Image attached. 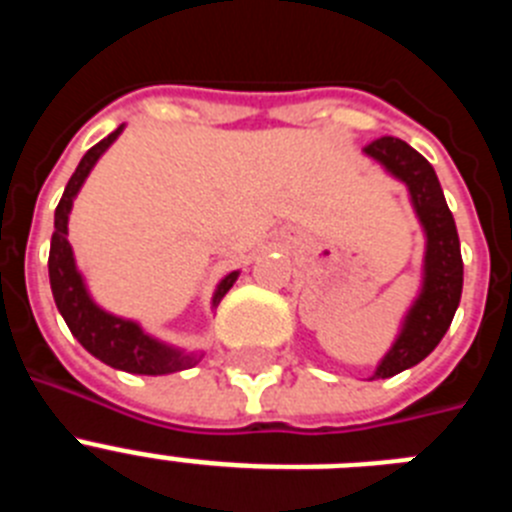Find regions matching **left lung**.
<instances>
[{"mask_svg": "<svg viewBox=\"0 0 512 512\" xmlns=\"http://www.w3.org/2000/svg\"><path fill=\"white\" fill-rule=\"evenodd\" d=\"M369 158L400 179L410 192V202L425 233L423 284L420 295L402 320L392 348L379 361L372 379H387L420 364L446 336L461 300L464 264L459 233L433 166L405 140L384 135L364 148Z\"/></svg>", "mask_w": 512, "mask_h": 512, "instance_id": "8db88e82", "label": "left lung"}]
</instances>
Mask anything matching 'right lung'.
<instances>
[{
  "mask_svg": "<svg viewBox=\"0 0 512 512\" xmlns=\"http://www.w3.org/2000/svg\"><path fill=\"white\" fill-rule=\"evenodd\" d=\"M125 125L110 133L104 140H99L97 146L89 148L84 158L79 161L76 171L71 174L69 184L63 189V197L56 207V220H53V238H51V256H48V277H51L53 300H56L58 312L63 315L69 330L74 333L76 341L87 348L89 354L97 356L112 369L128 374H148V377H158V374H174L194 366L202 356L187 354L182 348H174L169 343L158 341V338L148 336L146 330L140 328L135 320L120 318L112 312L102 310L97 302L89 295L87 284L81 271L76 269L74 251L69 243V215L74 207L76 194H79L81 184L87 182L89 171L99 161L107 148L117 140ZM241 271H230L223 282L217 284L215 295H212V307L220 305L228 289L233 287Z\"/></svg>",
  "mask_w": 512,
  "mask_h": 512,
  "instance_id": "1",
  "label": "right lung"
}]
</instances>
